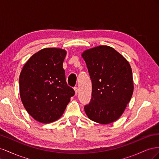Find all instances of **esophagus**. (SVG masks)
Masks as SVG:
<instances>
[{
  "label": "esophagus",
  "instance_id": "obj_1",
  "mask_svg": "<svg viewBox=\"0 0 159 159\" xmlns=\"http://www.w3.org/2000/svg\"><path fill=\"white\" fill-rule=\"evenodd\" d=\"M74 91H75V95H76L77 93L78 92V87H75L74 88Z\"/></svg>",
  "mask_w": 159,
  "mask_h": 159
}]
</instances>
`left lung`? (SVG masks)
Instances as JSON below:
<instances>
[{
    "instance_id": "8db88e82",
    "label": "left lung",
    "mask_w": 159,
    "mask_h": 159,
    "mask_svg": "<svg viewBox=\"0 0 159 159\" xmlns=\"http://www.w3.org/2000/svg\"><path fill=\"white\" fill-rule=\"evenodd\" d=\"M92 82L91 98L84 110L89 119L109 124L124 112L133 92L131 66L113 48L99 46L84 52Z\"/></svg>"
}]
</instances>
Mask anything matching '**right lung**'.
Wrapping results in <instances>:
<instances>
[{
  "label": "right lung",
  "mask_w": 159,
  "mask_h": 159,
  "mask_svg": "<svg viewBox=\"0 0 159 159\" xmlns=\"http://www.w3.org/2000/svg\"><path fill=\"white\" fill-rule=\"evenodd\" d=\"M64 50L44 48L32 56L19 78L24 107L31 116L43 123L60 118L75 91L66 81Z\"/></svg>",
  "instance_id": "obj_1"
}]
</instances>
